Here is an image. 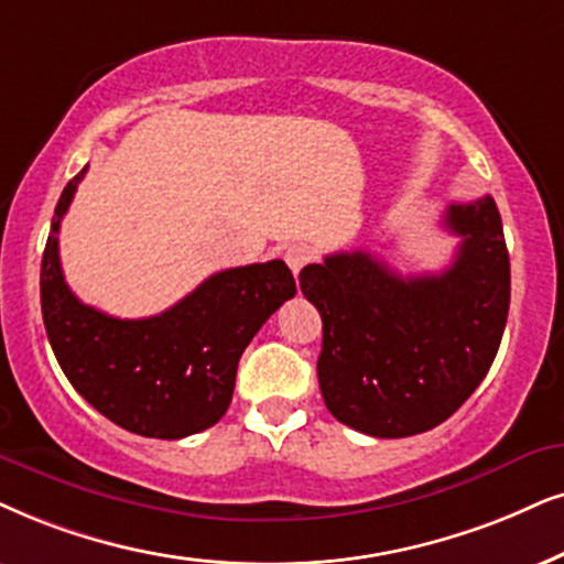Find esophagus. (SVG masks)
<instances>
[{
	"mask_svg": "<svg viewBox=\"0 0 564 564\" xmlns=\"http://www.w3.org/2000/svg\"><path fill=\"white\" fill-rule=\"evenodd\" d=\"M283 260L289 262V268L294 270V275H299V270H302L306 262L312 260V249L304 245H291V247H286V252H283Z\"/></svg>",
	"mask_w": 564,
	"mask_h": 564,
	"instance_id": "34e87169",
	"label": "esophagus"
}]
</instances>
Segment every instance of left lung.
Masks as SVG:
<instances>
[{
    "mask_svg": "<svg viewBox=\"0 0 564 564\" xmlns=\"http://www.w3.org/2000/svg\"><path fill=\"white\" fill-rule=\"evenodd\" d=\"M463 239L437 275H398L369 252L299 273L323 317L317 380L327 411L372 437H411L453 416L487 377L510 310V258L495 199L451 205Z\"/></svg>",
    "mask_w": 564,
    "mask_h": 564,
    "instance_id": "1",
    "label": "left lung"
}]
</instances>
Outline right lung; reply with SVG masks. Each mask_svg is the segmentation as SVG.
Instances as JSON below:
<instances>
[{
  "label": "right lung",
  "instance_id": "1",
  "mask_svg": "<svg viewBox=\"0 0 564 564\" xmlns=\"http://www.w3.org/2000/svg\"><path fill=\"white\" fill-rule=\"evenodd\" d=\"M85 166L64 187L41 260V312L48 344L73 388L106 419L142 437L182 440L208 430L234 395L241 354L296 283L283 260L213 273L142 319L83 304L64 283L59 224Z\"/></svg>",
  "mask_w": 564,
  "mask_h": 564
}]
</instances>
